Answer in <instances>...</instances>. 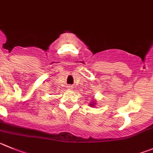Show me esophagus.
I'll use <instances>...</instances> for the list:
<instances>
[{"label": "esophagus", "mask_w": 153, "mask_h": 153, "mask_svg": "<svg viewBox=\"0 0 153 153\" xmlns=\"http://www.w3.org/2000/svg\"><path fill=\"white\" fill-rule=\"evenodd\" d=\"M67 87H68V89H72V85H68V86H67Z\"/></svg>", "instance_id": "1"}]
</instances>
